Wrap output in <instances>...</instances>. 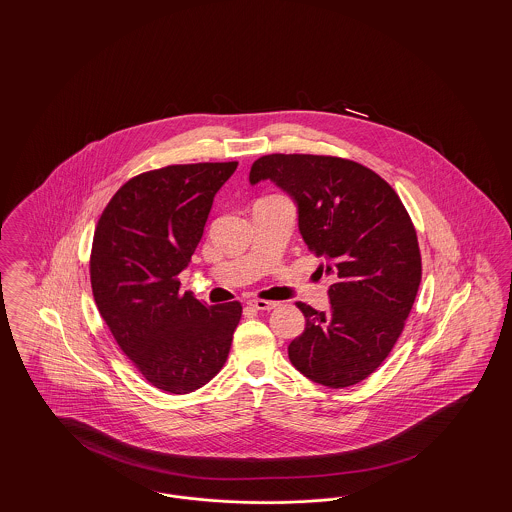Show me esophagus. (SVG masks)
Masks as SVG:
<instances>
[{
    "mask_svg": "<svg viewBox=\"0 0 512 512\" xmlns=\"http://www.w3.org/2000/svg\"><path fill=\"white\" fill-rule=\"evenodd\" d=\"M247 305L253 307V309H257V311H270V309L278 307L276 301H265V299H249Z\"/></svg>",
    "mask_w": 512,
    "mask_h": 512,
    "instance_id": "1",
    "label": "esophagus"
}]
</instances>
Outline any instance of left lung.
<instances>
[{
    "mask_svg": "<svg viewBox=\"0 0 512 512\" xmlns=\"http://www.w3.org/2000/svg\"><path fill=\"white\" fill-rule=\"evenodd\" d=\"M263 180L292 197L303 242L334 278L328 313L297 303L305 330L288 345L290 361L322 386L359 384L413 309L422 278L413 220L384 178L349 159L272 153L249 172L251 186Z\"/></svg>",
    "mask_w": 512,
    "mask_h": 512,
    "instance_id": "left-lung-1",
    "label": "left lung"
}]
</instances>
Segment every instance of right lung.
Listing matches in <instances>:
<instances>
[{"instance_id": "1", "label": "right lung", "mask_w": 512, "mask_h": 512, "mask_svg": "<svg viewBox=\"0 0 512 512\" xmlns=\"http://www.w3.org/2000/svg\"><path fill=\"white\" fill-rule=\"evenodd\" d=\"M236 167L195 163L138 174L99 217L90 259L99 315L147 382L167 393L215 378L242 318L238 301L207 307L180 292L178 280Z\"/></svg>"}]
</instances>
